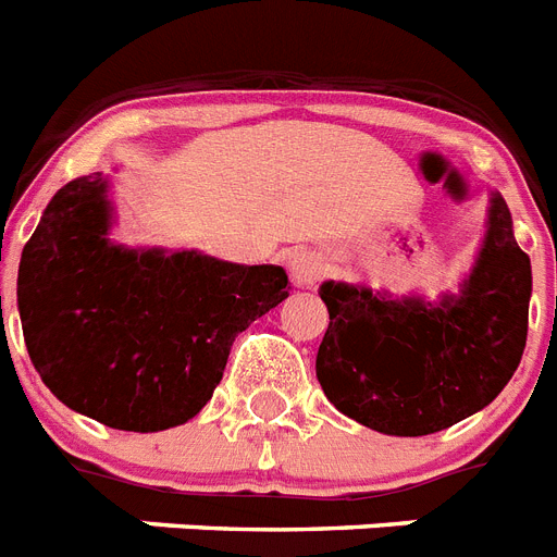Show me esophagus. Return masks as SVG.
<instances>
[{
    "mask_svg": "<svg viewBox=\"0 0 557 557\" xmlns=\"http://www.w3.org/2000/svg\"><path fill=\"white\" fill-rule=\"evenodd\" d=\"M289 273L296 278L301 287H312L324 278L326 273V261L324 256L315 253V250H296L289 256Z\"/></svg>",
    "mask_w": 557,
    "mask_h": 557,
    "instance_id": "34e87169",
    "label": "esophagus"
}]
</instances>
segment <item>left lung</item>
I'll use <instances>...</instances> for the list:
<instances>
[{"mask_svg": "<svg viewBox=\"0 0 557 557\" xmlns=\"http://www.w3.org/2000/svg\"><path fill=\"white\" fill-rule=\"evenodd\" d=\"M532 270L505 199L462 296L440 307L326 282L315 372L337 411L394 436H425L493 403L521 363Z\"/></svg>", "mask_w": 557, "mask_h": 557, "instance_id": "obj_1", "label": "left lung"}]
</instances>
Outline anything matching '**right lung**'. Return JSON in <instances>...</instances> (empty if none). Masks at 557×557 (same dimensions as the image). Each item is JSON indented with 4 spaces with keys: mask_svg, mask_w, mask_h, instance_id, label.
<instances>
[{
    "mask_svg": "<svg viewBox=\"0 0 557 557\" xmlns=\"http://www.w3.org/2000/svg\"><path fill=\"white\" fill-rule=\"evenodd\" d=\"M101 174L70 180L18 261V315L45 386L117 431L199 414L242 330L289 296L273 264L123 250L107 242Z\"/></svg>",
    "mask_w": 557,
    "mask_h": 557,
    "instance_id": "add662e5",
    "label": "right lung"
}]
</instances>
